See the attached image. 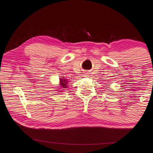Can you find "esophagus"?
Returning a JSON list of instances; mask_svg holds the SVG:
<instances>
[{
	"instance_id": "esophagus-1",
	"label": "esophagus",
	"mask_w": 153,
	"mask_h": 153,
	"mask_svg": "<svg viewBox=\"0 0 153 153\" xmlns=\"http://www.w3.org/2000/svg\"><path fill=\"white\" fill-rule=\"evenodd\" d=\"M85 76H88V75L87 74H85Z\"/></svg>"
}]
</instances>
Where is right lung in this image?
I'll use <instances>...</instances> for the list:
<instances>
[{
  "mask_svg": "<svg viewBox=\"0 0 153 153\" xmlns=\"http://www.w3.org/2000/svg\"><path fill=\"white\" fill-rule=\"evenodd\" d=\"M60 84L58 85L59 86H58V88H61L62 90H64L65 88H68V84L69 81L67 80V79H65L64 77L62 79H60ZM58 90H60L58 88Z\"/></svg>",
  "mask_w": 153,
  "mask_h": 153,
  "instance_id": "add662e5",
  "label": "right lung"
}]
</instances>
